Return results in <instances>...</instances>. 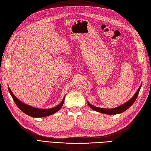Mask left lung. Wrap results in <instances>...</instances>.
Returning a JSON list of instances; mask_svg holds the SVG:
<instances>
[{
    "mask_svg": "<svg viewBox=\"0 0 151 151\" xmlns=\"http://www.w3.org/2000/svg\"><path fill=\"white\" fill-rule=\"evenodd\" d=\"M142 85L140 86L139 88L138 89L136 93L134 94V96L132 97L129 101H128L127 103H124L123 104L121 105V106L116 107L115 108H113V109H106V108H98V107H96L94 106H93L92 104L88 103V105L90 106L91 108H92L94 110L100 113H103L104 114H107V115H116V114L118 113H121L123 111H126L128 108H129L132 104H134V103L135 101V100L138 96V94L139 93V91Z\"/></svg>",
    "mask_w": 151,
    "mask_h": 151,
    "instance_id": "left-lung-1",
    "label": "left lung"
}]
</instances>
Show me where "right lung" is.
Masks as SVG:
<instances>
[{
  "instance_id": "1",
  "label": "right lung",
  "mask_w": 151,
  "mask_h": 151,
  "mask_svg": "<svg viewBox=\"0 0 151 151\" xmlns=\"http://www.w3.org/2000/svg\"><path fill=\"white\" fill-rule=\"evenodd\" d=\"M9 91L11 96L14 99V101L15 103L16 104L17 107L19 108L22 112H24L26 115H28L31 117H44L52 115V114L58 111L59 109L62 108V106H63V101H64L65 99L64 97L62 100V101L56 107H54L50 109H39L32 107L29 106V105L26 104L19 101V100L13 94L10 88H9Z\"/></svg>"
}]
</instances>
